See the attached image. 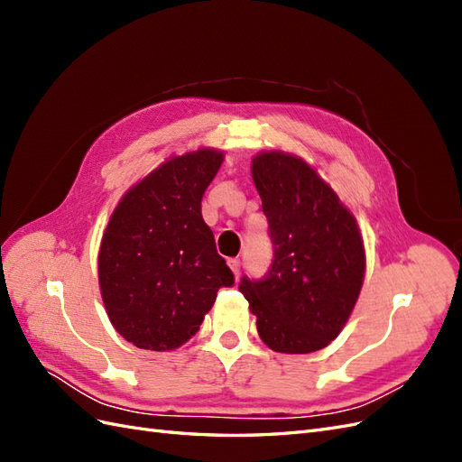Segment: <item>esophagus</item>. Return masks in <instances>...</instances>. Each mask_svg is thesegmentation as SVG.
I'll use <instances>...</instances> for the list:
<instances>
[{
    "mask_svg": "<svg viewBox=\"0 0 462 462\" xmlns=\"http://www.w3.org/2000/svg\"><path fill=\"white\" fill-rule=\"evenodd\" d=\"M227 263H229L231 272L235 273V277H239V272H241V260H239V258H229V260H227Z\"/></svg>",
    "mask_w": 462,
    "mask_h": 462,
    "instance_id": "obj_1",
    "label": "esophagus"
}]
</instances>
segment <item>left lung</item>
I'll list each match as a JSON object with an SVG mask.
<instances>
[{"instance_id":"1","label":"left lung","mask_w":462,"mask_h":462,"mask_svg":"<svg viewBox=\"0 0 462 462\" xmlns=\"http://www.w3.org/2000/svg\"><path fill=\"white\" fill-rule=\"evenodd\" d=\"M250 173L270 223L273 262L260 282L243 277L239 291L272 351H319L341 333L365 283L356 217L295 153L263 150Z\"/></svg>"}]
</instances>
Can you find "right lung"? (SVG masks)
I'll return each instance as SVG.
<instances>
[{"mask_svg": "<svg viewBox=\"0 0 462 462\" xmlns=\"http://www.w3.org/2000/svg\"><path fill=\"white\" fill-rule=\"evenodd\" d=\"M223 150L171 156L123 194L97 253L111 326L148 351H173L199 331L233 273L202 217Z\"/></svg>", "mask_w": 462, "mask_h": 462, "instance_id": "1", "label": "right lung"}]
</instances>
